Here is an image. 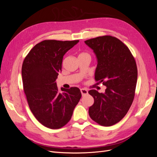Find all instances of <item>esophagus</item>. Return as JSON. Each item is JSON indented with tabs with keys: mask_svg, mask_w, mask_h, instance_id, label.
Returning a JSON list of instances; mask_svg holds the SVG:
<instances>
[{
	"mask_svg": "<svg viewBox=\"0 0 157 157\" xmlns=\"http://www.w3.org/2000/svg\"><path fill=\"white\" fill-rule=\"evenodd\" d=\"M80 92H81V94H82V96H85V95L88 94V90L86 89H85V88L80 89Z\"/></svg>",
	"mask_w": 157,
	"mask_h": 157,
	"instance_id": "obj_1",
	"label": "esophagus"
}]
</instances>
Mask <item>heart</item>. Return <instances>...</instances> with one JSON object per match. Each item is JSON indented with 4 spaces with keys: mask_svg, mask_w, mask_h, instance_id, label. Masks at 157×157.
Here are the masks:
<instances>
[{
    "mask_svg": "<svg viewBox=\"0 0 157 157\" xmlns=\"http://www.w3.org/2000/svg\"><path fill=\"white\" fill-rule=\"evenodd\" d=\"M79 56H89L90 57V55L88 53H87V52H81V53L80 54Z\"/></svg>",
    "mask_w": 157,
    "mask_h": 157,
    "instance_id": "b5f03b06",
    "label": "heart"
}]
</instances>
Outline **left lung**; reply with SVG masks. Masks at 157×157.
Wrapping results in <instances>:
<instances>
[{"mask_svg":"<svg viewBox=\"0 0 157 157\" xmlns=\"http://www.w3.org/2000/svg\"><path fill=\"white\" fill-rule=\"evenodd\" d=\"M96 54V82L107 86L105 92L91 90L94 103L89 115L98 124L111 126L126 115L135 96L137 69L134 57L128 46L111 35L98 36L84 42Z\"/></svg>","mask_w":157,"mask_h":157,"instance_id":"obj_1","label":"left lung"}]
</instances>
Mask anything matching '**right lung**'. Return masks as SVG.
Returning a JSON list of instances; mask_svg holds the SVG:
<instances>
[{"instance_id":"add662e5","label":"right lung","mask_w":157,"mask_h":157,"mask_svg":"<svg viewBox=\"0 0 157 157\" xmlns=\"http://www.w3.org/2000/svg\"><path fill=\"white\" fill-rule=\"evenodd\" d=\"M78 41L44 40L23 60L21 75L28 105L36 120L51 129L67 124L82 96L77 87L61 88L60 93L56 82L63 56Z\"/></svg>"}]
</instances>
